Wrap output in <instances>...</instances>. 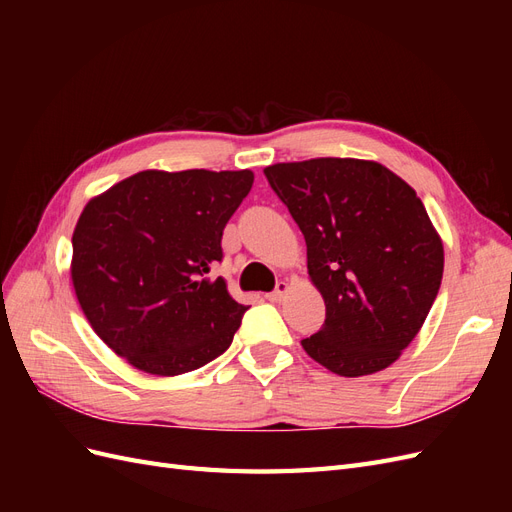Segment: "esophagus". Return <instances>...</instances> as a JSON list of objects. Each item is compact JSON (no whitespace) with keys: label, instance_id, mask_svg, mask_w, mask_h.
<instances>
[{"label":"esophagus","instance_id":"obj_1","mask_svg":"<svg viewBox=\"0 0 512 512\" xmlns=\"http://www.w3.org/2000/svg\"><path fill=\"white\" fill-rule=\"evenodd\" d=\"M288 290H290V286H288L286 282H280L271 294H267V299H269L271 303H280V301L286 297V294H288Z\"/></svg>","mask_w":512,"mask_h":512}]
</instances>
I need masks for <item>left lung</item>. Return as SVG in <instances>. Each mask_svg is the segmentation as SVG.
<instances>
[{"instance_id":"8db88e82","label":"left lung","mask_w":512,"mask_h":512,"mask_svg":"<svg viewBox=\"0 0 512 512\" xmlns=\"http://www.w3.org/2000/svg\"><path fill=\"white\" fill-rule=\"evenodd\" d=\"M265 175L303 232L309 280L327 305L303 350L344 378L393 365L421 331L444 271L421 198L374 160L280 162Z\"/></svg>"}]
</instances>
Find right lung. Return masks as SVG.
<instances>
[{
  "label": "right lung",
  "instance_id": "right-lung-1",
  "mask_svg": "<svg viewBox=\"0 0 512 512\" xmlns=\"http://www.w3.org/2000/svg\"><path fill=\"white\" fill-rule=\"evenodd\" d=\"M252 170H141L85 205L70 275L91 329L132 367L181 376L222 354L245 305L230 297L222 232Z\"/></svg>",
  "mask_w": 512,
  "mask_h": 512
}]
</instances>
